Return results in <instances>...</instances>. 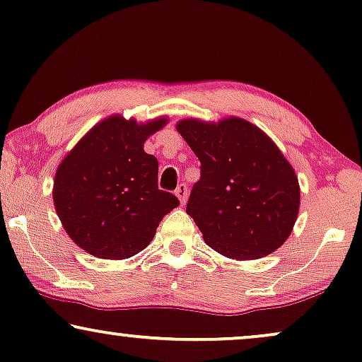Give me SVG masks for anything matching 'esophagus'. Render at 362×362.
<instances>
[{
    "instance_id": "34e87169",
    "label": "esophagus",
    "mask_w": 362,
    "mask_h": 362,
    "mask_svg": "<svg viewBox=\"0 0 362 362\" xmlns=\"http://www.w3.org/2000/svg\"><path fill=\"white\" fill-rule=\"evenodd\" d=\"M176 196H177V199L181 201V204H185L186 202V199H187V186L186 185H180L176 187Z\"/></svg>"
}]
</instances>
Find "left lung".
I'll use <instances>...</instances> for the list:
<instances>
[{
    "label": "left lung",
    "instance_id": "1",
    "mask_svg": "<svg viewBox=\"0 0 362 362\" xmlns=\"http://www.w3.org/2000/svg\"><path fill=\"white\" fill-rule=\"evenodd\" d=\"M176 130L201 161L186 212L206 244L235 260L279 249L300 209L298 177L279 146L239 117L217 123L186 118Z\"/></svg>",
    "mask_w": 362,
    "mask_h": 362
}]
</instances>
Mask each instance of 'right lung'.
<instances>
[{
  "label": "right lung",
  "mask_w": 362,
  "mask_h": 362,
  "mask_svg": "<svg viewBox=\"0 0 362 362\" xmlns=\"http://www.w3.org/2000/svg\"><path fill=\"white\" fill-rule=\"evenodd\" d=\"M166 117L146 123L112 115L98 122L61 161L52 199L69 237L98 259L123 260L153 240L163 217L180 206L158 189V160L143 150Z\"/></svg>",
  "instance_id": "obj_1"
}]
</instances>
